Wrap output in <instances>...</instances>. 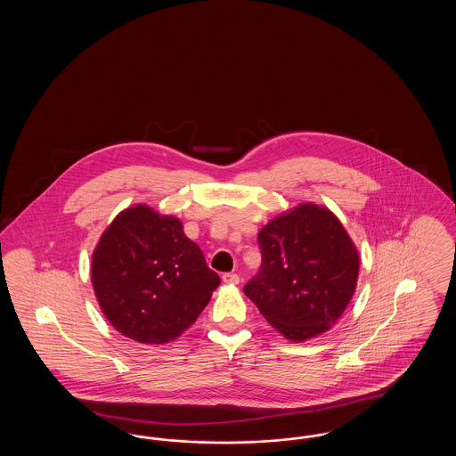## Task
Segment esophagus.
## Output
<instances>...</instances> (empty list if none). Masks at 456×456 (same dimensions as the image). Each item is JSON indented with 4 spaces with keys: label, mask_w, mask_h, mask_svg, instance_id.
Returning a JSON list of instances; mask_svg holds the SVG:
<instances>
[{
    "label": "esophagus",
    "mask_w": 456,
    "mask_h": 456,
    "mask_svg": "<svg viewBox=\"0 0 456 456\" xmlns=\"http://www.w3.org/2000/svg\"><path fill=\"white\" fill-rule=\"evenodd\" d=\"M222 281H224V283H227V285H238L240 279H239L238 273H224Z\"/></svg>",
    "instance_id": "1"
}]
</instances>
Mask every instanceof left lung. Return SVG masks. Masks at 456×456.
<instances>
[{"label": "left lung", "mask_w": 456, "mask_h": 456, "mask_svg": "<svg viewBox=\"0 0 456 456\" xmlns=\"http://www.w3.org/2000/svg\"><path fill=\"white\" fill-rule=\"evenodd\" d=\"M261 268L244 285L265 320L292 342L328 331L357 285L355 244L325 207L303 203L270 220L258 234Z\"/></svg>", "instance_id": "obj_1"}]
</instances>
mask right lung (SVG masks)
<instances>
[{"label":"right lung","mask_w":456,"mask_h":456,"mask_svg":"<svg viewBox=\"0 0 456 456\" xmlns=\"http://www.w3.org/2000/svg\"><path fill=\"white\" fill-rule=\"evenodd\" d=\"M220 277L179 218L134 205L110 222L92 255L99 305L121 335L160 346L193 325Z\"/></svg>","instance_id":"obj_1"}]
</instances>
